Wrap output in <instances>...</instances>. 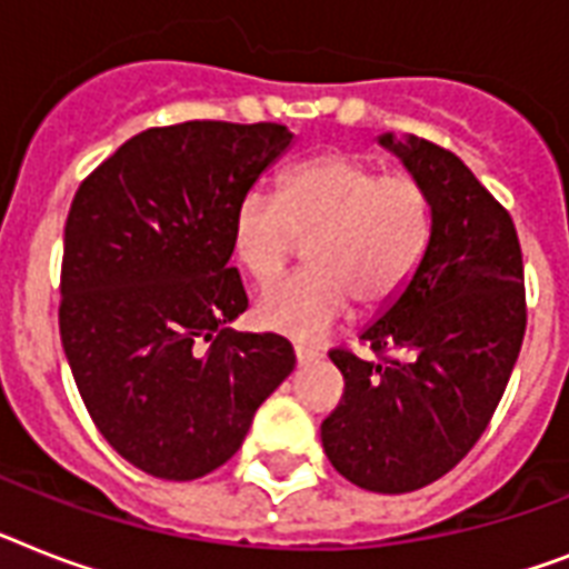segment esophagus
I'll use <instances>...</instances> for the list:
<instances>
[{
  "label": "esophagus",
  "mask_w": 569,
  "mask_h": 569,
  "mask_svg": "<svg viewBox=\"0 0 569 569\" xmlns=\"http://www.w3.org/2000/svg\"><path fill=\"white\" fill-rule=\"evenodd\" d=\"M321 357L316 348H303V345H295V359H298V365H309L316 362V359Z\"/></svg>",
  "instance_id": "esophagus-1"
}]
</instances>
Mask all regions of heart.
<instances>
[{"label": "heart", "instance_id": "1", "mask_svg": "<svg viewBox=\"0 0 569 569\" xmlns=\"http://www.w3.org/2000/svg\"><path fill=\"white\" fill-rule=\"evenodd\" d=\"M436 207L423 180L382 174L353 154H318L286 169L280 192L251 189L230 221V244L260 286L283 274L309 239L312 269L257 298L253 318L298 341L321 339L350 312L380 309L403 292L427 257Z\"/></svg>", "mask_w": 569, "mask_h": 569}]
</instances>
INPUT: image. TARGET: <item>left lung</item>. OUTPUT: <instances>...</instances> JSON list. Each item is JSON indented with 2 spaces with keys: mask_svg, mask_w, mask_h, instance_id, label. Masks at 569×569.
I'll use <instances>...</instances> for the list:
<instances>
[{
  "mask_svg": "<svg viewBox=\"0 0 569 569\" xmlns=\"http://www.w3.org/2000/svg\"><path fill=\"white\" fill-rule=\"evenodd\" d=\"M382 149L423 180L436 230L420 269L359 336L377 359L330 350L345 377L321 445L365 491L436 482L479 441L526 332L523 253L509 210L436 142L382 133Z\"/></svg>",
  "mask_w": 569,
  "mask_h": 569,
  "instance_id": "obj_1",
  "label": "left lung"
}]
</instances>
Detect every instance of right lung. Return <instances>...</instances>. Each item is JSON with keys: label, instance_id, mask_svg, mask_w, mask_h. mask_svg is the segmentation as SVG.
<instances>
[{"label": "right lung", "instance_id": "right-lung-1", "mask_svg": "<svg viewBox=\"0 0 569 569\" xmlns=\"http://www.w3.org/2000/svg\"><path fill=\"white\" fill-rule=\"evenodd\" d=\"M292 140L274 122L149 128L72 198L63 353L92 423L151 477L187 482L221 468L292 373L283 336L228 327L248 309L228 266L233 210Z\"/></svg>", "mask_w": 569, "mask_h": 569}]
</instances>
